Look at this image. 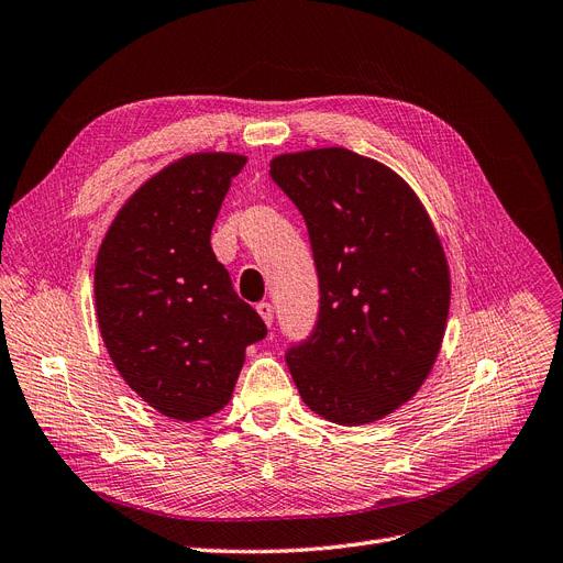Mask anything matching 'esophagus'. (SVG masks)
<instances>
[{
  "mask_svg": "<svg viewBox=\"0 0 563 563\" xmlns=\"http://www.w3.org/2000/svg\"><path fill=\"white\" fill-rule=\"evenodd\" d=\"M256 311L261 313V319L265 321V325H267V328L273 325V319H275V313H273V305H269V302H258V305H256Z\"/></svg>",
  "mask_w": 563,
  "mask_h": 563,
  "instance_id": "esophagus-1",
  "label": "esophagus"
}]
</instances>
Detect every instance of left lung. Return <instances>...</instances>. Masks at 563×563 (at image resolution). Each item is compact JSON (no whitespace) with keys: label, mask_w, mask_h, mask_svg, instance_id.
Wrapping results in <instances>:
<instances>
[{"label":"left lung","mask_w":563,"mask_h":563,"mask_svg":"<svg viewBox=\"0 0 563 563\" xmlns=\"http://www.w3.org/2000/svg\"><path fill=\"white\" fill-rule=\"evenodd\" d=\"M269 175L302 212L319 321L286 365L307 407L367 424L409 401L441 351L451 269L416 191L346 147L279 154Z\"/></svg>","instance_id":"1"}]
</instances>
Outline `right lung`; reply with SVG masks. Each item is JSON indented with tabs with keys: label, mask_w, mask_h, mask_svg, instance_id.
<instances>
[{
	"label": "right lung",
	"mask_w": 563,
	"mask_h": 563,
	"mask_svg": "<svg viewBox=\"0 0 563 563\" xmlns=\"http://www.w3.org/2000/svg\"><path fill=\"white\" fill-rule=\"evenodd\" d=\"M246 156L196 152L152 175L99 246L97 321L112 365L152 409L200 420L227 407L244 351L267 328L210 244Z\"/></svg>",
	"instance_id": "right-lung-1"
}]
</instances>
